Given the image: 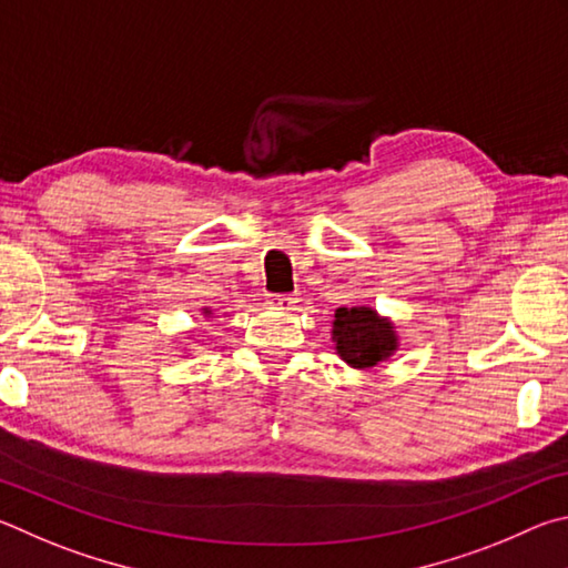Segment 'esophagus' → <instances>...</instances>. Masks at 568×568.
<instances>
[{"mask_svg":"<svg viewBox=\"0 0 568 568\" xmlns=\"http://www.w3.org/2000/svg\"><path fill=\"white\" fill-rule=\"evenodd\" d=\"M266 304L272 306V310L290 312V310H294L296 304H300V296H296V294H268Z\"/></svg>","mask_w":568,"mask_h":568,"instance_id":"esophagus-1","label":"esophagus"}]
</instances>
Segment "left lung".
<instances>
[{
  "label": "left lung",
  "instance_id": "1",
  "mask_svg": "<svg viewBox=\"0 0 568 568\" xmlns=\"http://www.w3.org/2000/svg\"><path fill=\"white\" fill-rule=\"evenodd\" d=\"M334 349L354 369H372L386 362L399 346L394 324L376 314L372 306H339L332 329Z\"/></svg>",
  "mask_w": 568,
  "mask_h": 568
}]
</instances>
